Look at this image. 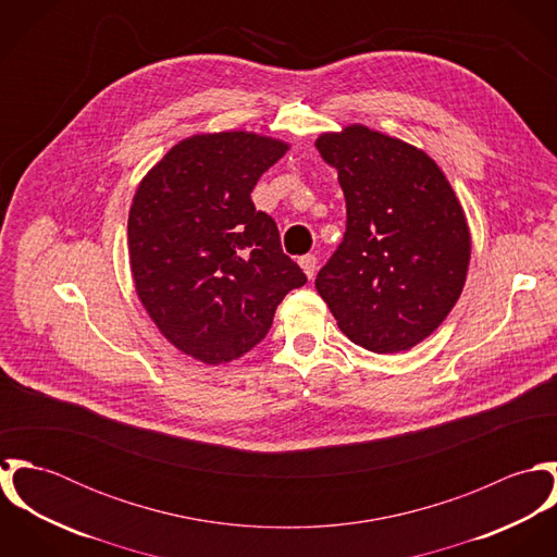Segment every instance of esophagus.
<instances>
[{"mask_svg": "<svg viewBox=\"0 0 557 557\" xmlns=\"http://www.w3.org/2000/svg\"><path fill=\"white\" fill-rule=\"evenodd\" d=\"M300 265H302L305 274H307L309 278H313V276H315V270H318V257H315V255H302V257H300Z\"/></svg>", "mask_w": 557, "mask_h": 557, "instance_id": "esophagus-1", "label": "esophagus"}]
</instances>
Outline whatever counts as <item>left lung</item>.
<instances>
[{
	"label": "left lung",
	"mask_w": 557,
	"mask_h": 557,
	"mask_svg": "<svg viewBox=\"0 0 557 557\" xmlns=\"http://www.w3.org/2000/svg\"><path fill=\"white\" fill-rule=\"evenodd\" d=\"M338 171L345 234L315 278L338 327L375 354L426 338L457 305L470 232L448 180L424 152L349 126L318 139Z\"/></svg>",
	"instance_id": "left-lung-1"
}]
</instances>
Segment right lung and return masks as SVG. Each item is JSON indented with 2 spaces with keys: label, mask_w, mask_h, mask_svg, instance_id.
<instances>
[{
  "label": "right lung",
  "mask_w": 557,
  "mask_h": 557,
  "mask_svg": "<svg viewBox=\"0 0 557 557\" xmlns=\"http://www.w3.org/2000/svg\"><path fill=\"white\" fill-rule=\"evenodd\" d=\"M285 152L283 141L250 133L197 135L171 148L133 199L137 294L160 332L206 364L252 349L281 300L307 283L274 219L250 199Z\"/></svg>",
  "instance_id": "right-lung-1"
}]
</instances>
